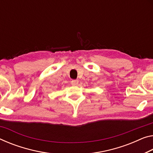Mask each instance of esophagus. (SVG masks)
I'll return each instance as SVG.
<instances>
[{"instance_id": "obj_1", "label": "esophagus", "mask_w": 153, "mask_h": 153, "mask_svg": "<svg viewBox=\"0 0 153 153\" xmlns=\"http://www.w3.org/2000/svg\"><path fill=\"white\" fill-rule=\"evenodd\" d=\"M79 81L77 80V79H74V80L71 81V84L73 86H77L78 84Z\"/></svg>"}]
</instances>
